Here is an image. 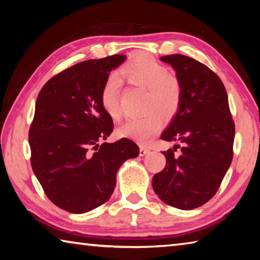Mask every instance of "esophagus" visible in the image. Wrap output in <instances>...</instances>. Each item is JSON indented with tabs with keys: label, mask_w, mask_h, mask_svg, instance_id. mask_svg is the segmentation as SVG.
<instances>
[{
	"label": "esophagus",
	"mask_w": 260,
	"mask_h": 260,
	"mask_svg": "<svg viewBox=\"0 0 260 260\" xmlns=\"http://www.w3.org/2000/svg\"><path fill=\"white\" fill-rule=\"evenodd\" d=\"M147 153H149V149L143 147V146H140V156H146Z\"/></svg>",
	"instance_id": "1"
}]
</instances>
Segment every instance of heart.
<instances>
[{
    "label": "heart",
    "mask_w": 260,
    "mask_h": 260,
    "mask_svg": "<svg viewBox=\"0 0 260 260\" xmlns=\"http://www.w3.org/2000/svg\"><path fill=\"white\" fill-rule=\"evenodd\" d=\"M119 76L131 85L147 89L143 109L148 112L122 122L117 128V134L144 143L160 128L161 119L157 112L165 119L177 113L182 100L181 83L169 74V69L164 64L148 54H139L131 58L120 68ZM119 93L120 81L117 77H110L101 89V105L113 120L121 116Z\"/></svg>",
    "instance_id": "heart-1"
}]
</instances>
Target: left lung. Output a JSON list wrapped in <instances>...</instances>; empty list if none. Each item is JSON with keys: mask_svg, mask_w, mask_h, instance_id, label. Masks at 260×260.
<instances>
[{"mask_svg": "<svg viewBox=\"0 0 260 260\" xmlns=\"http://www.w3.org/2000/svg\"><path fill=\"white\" fill-rule=\"evenodd\" d=\"M182 87L181 104L161 140L183 146L162 151L166 166L152 178L158 197L171 206L191 210L215 195L233 159L235 125L222 81L212 70L184 55H169ZM179 147V146H177Z\"/></svg>", "mask_w": 260, "mask_h": 260, "instance_id": "8db88e82", "label": "left lung"}]
</instances>
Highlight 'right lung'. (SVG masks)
I'll list each match as a JSON object with an SVG mask.
<instances>
[{
    "label": "right lung",
    "instance_id": "right-lung-1",
    "mask_svg": "<svg viewBox=\"0 0 260 260\" xmlns=\"http://www.w3.org/2000/svg\"><path fill=\"white\" fill-rule=\"evenodd\" d=\"M125 59L112 55L81 61L52 77L39 93L28 133L30 164L48 199L68 212L85 213L105 203L122 162L139 156L129 139L99 144L113 131L101 89Z\"/></svg>",
    "mask_w": 260,
    "mask_h": 260
}]
</instances>
